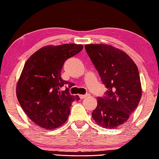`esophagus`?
<instances>
[{"label": "esophagus", "mask_w": 159, "mask_h": 159, "mask_svg": "<svg viewBox=\"0 0 159 159\" xmlns=\"http://www.w3.org/2000/svg\"><path fill=\"white\" fill-rule=\"evenodd\" d=\"M89 96V94H85V95H82V94H80V95H79V97H80V99H83V98H86L87 96Z\"/></svg>", "instance_id": "esophagus-1"}]
</instances>
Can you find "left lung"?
Returning a JSON list of instances; mask_svg holds the SVG:
<instances>
[{
    "mask_svg": "<svg viewBox=\"0 0 159 159\" xmlns=\"http://www.w3.org/2000/svg\"><path fill=\"white\" fill-rule=\"evenodd\" d=\"M85 48L107 89L105 96L97 98L92 116L104 128H116L129 119L141 98L138 67L125 52L111 45L88 44Z\"/></svg>",
    "mask_w": 159,
    "mask_h": 159,
    "instance_id": "obj_1",
    "label": "left lung"
}]
</instances>
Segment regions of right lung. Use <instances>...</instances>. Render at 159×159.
<instances>
[{
	"label": "right lung",
	"instance_id": "obj_1",
	"mask_svg": "<svg viewBox=\"0 0 159 159\" xmlns=\"http://www.w3.org/2000/svg\"><path fill=\"white\" fill-rule=\"evenodd\" d=\"M83 46L63 44L45 46L28 58L16 85V96L25 113L39 127L50 130L66 121L71 102L79 96L70 94L71 83L62 79L65 61L82 50ZM67 85L65 90L61 88Z\"/></svg>",
	"mask_w": 159,
	"mask_h": 159
}]
</instances>
